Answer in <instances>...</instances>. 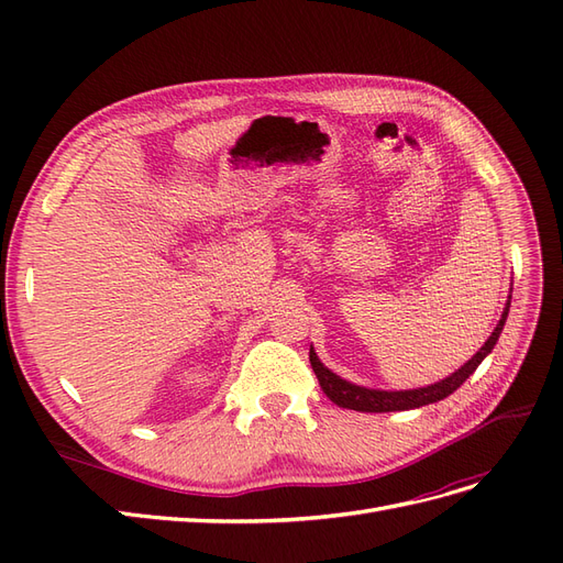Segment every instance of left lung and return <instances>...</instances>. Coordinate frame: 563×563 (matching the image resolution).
Listing matches in <instances>:
<instances>
[{"label": "left lung", "instance_id": "1", "mask_svg": "<svg viewBox=\"0 0 563 563\" xmlns=\"http://www.w3.org/2000/svg\"><path fill=\"white\" fill-rule=\"evenodd\" d=\"M507 312H509V302L507 308L503 312V319L498 321L496 331L490 333V338L484 343V347L476 352L472 360L463 366L457 368L453 376H449L446 380H441L437 385H430V387H418V389H406V391H383V389H366V387H356L343 378H338L335 373H331L327 366H323L319 360L314 350L310 347V364H312V371L314 376L323 389V395H327L333 404L343 406V408H352V411H362V413H387V411H408V408H420V406H428V404H434V401H441L446 399L449 395H453V391L463 385L472 373L476 371V366H479L484 362V356L496 347L498 338L503 333V327H505V319H507Z\"/></svg>", "mask_w": 563, "mask_h": 563}]
</instances>
